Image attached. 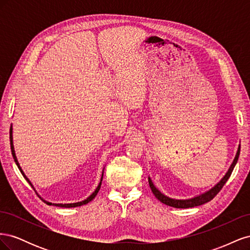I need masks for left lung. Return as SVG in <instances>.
<instances>
[{"mask_svg":"<svg viewBox=\"0 0 250 250\" xmlns=\"http://www.w3.org/2000/svg\"><path fill=\"white\" fill-rule=\"evenodd\" d=\"M240 149H241V146H239L236 157H234V160H233V162L230 166V168L229 169L228 173L225 174V176L220 181H219V183L213 188H210V190L208 191L207 193L197 196V197L187 199V200H177V199L169 198V197H167V196H165L164 194H162L160 191H158L157 188L154 187V185L152 184V181H151L150 177H148V181H149V186H150L151 191H152V193L154 194L155 197L161 202L165 203L166 206L173 207V208H188L198 207V206H201V204L207 203V202H208V201L213 199L215 196L221 191V188H223V186L225 185L226 181H228V179L230 177L234 166H236V164L238 162V158H239V155H240Z\"/></svg>","mask_w":250,"mask_h":250,"instance_id":"obj_1","label":"left lung"}]
</instances>
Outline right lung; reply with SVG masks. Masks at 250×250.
<instances>
[{
  "label": "right lung",
  "mask_w": 250,
  "mask_h": 250,
  "mask_svg": "<svg viewBox=\"0 0 250 250\" xmlns=\"http://www.w3.org/2000/svg\"><path fill=\"white\" fill-rule=\"evenodd\" d=\"M10 146H11V153H12V156H13V160H14V162H16V164H17V166L19 167V169H20V171H21V173L22 174V176H24L25 178H26V180L28 181L29 183V185L31 186L32 188H33V186H32V184L30 183V180L26 177V175L24 174V172H22V170H21V168L20 167V165H19V162H18V160H17V156H16V152H14V148H13V142H12V127H10ZM103 175V174H102ZM101 181H102V178H101ZM100 187H101V183L99 184V186L97 187V188H96V191L89 196V197L87 198V199H85V200H83V201H81V202H76V203H67V204H62V203H53V206H56V207H59V208H76V207H80V206H83V204H86V203H88L89 201H92L95 197H96V195L98 194V192H99V190H100ZM43 202H46L48 206H52V203L51 202H48V201H44L43 200Z\"/></svg>",
  "instance_id": "obj_1"
}]
</instances>
